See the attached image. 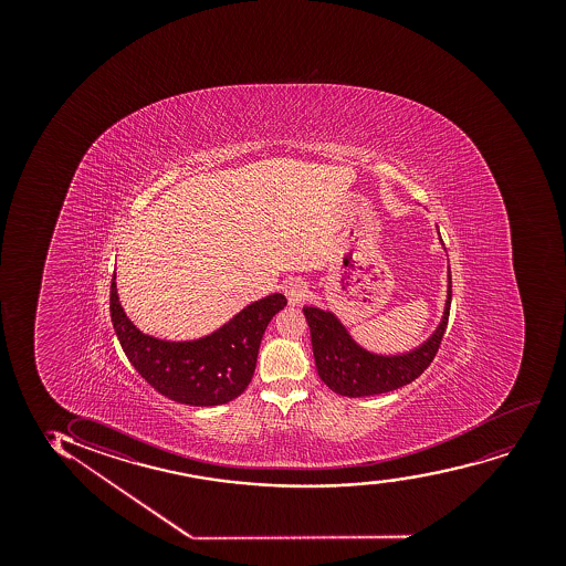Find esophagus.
Masks as SVG:
<instances>
[{"mask_svg": "<svg viewBox=\"0 0 566 566\" xmlns=\"http://www.w3.org/2000/svg\"><path fill=\"white\" fill-rule=\"evenodd\" d=\"M285 296L289 304H302L307 296V285L302 280H291L285 285Z\"/></svg>", "mask_w": 566, "mask_h": 566, "instance_id": "34e87169", "label": "esophagus"}]
</instances>
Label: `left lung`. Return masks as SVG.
<instances>
[{"mask_svg": "<svg viewBox=\"0 0 566 566\" xmlns=\"http://www.w3.org/2000/svg\"><path fill=\"white\" fill-rule=\"evenodd\" d=\"M448 300L442 323L424 344L402 355H376L366 352L345 331L334 313L304 307L310 334H312L313 357L318 377L328 389L342 397H374L381 392L400 389L421 376L434 360L443 334L448 328L451 307V272L448 275Z\"/></svg>", "mask_w": 566, "mask_h": 566, "instance_id": "1", "label": "left lung"}]
</instances>
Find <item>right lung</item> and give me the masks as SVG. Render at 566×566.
I'll use <instances>...</instances> for the list:
<instances>
[{"label": "right lung", "instance_id": "right-lung-1", "mask_svg": "<svg viewBox=\"0 0 566 566\" xmlns=\"http://www.w3.org/2000/svg\"><path fill=\"white\" fill-rule=\"evenodd\" d=\"M115 280L117 273L111 280V321L123 352L153 389L187 406H219L240 397L253 379L268 323L286 306L283 294H270L206 338L166 342L147 336L126 317Z\"/></svg>", "mask_w": 566, "mask_h": 566}]
</instances>
